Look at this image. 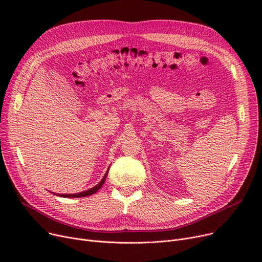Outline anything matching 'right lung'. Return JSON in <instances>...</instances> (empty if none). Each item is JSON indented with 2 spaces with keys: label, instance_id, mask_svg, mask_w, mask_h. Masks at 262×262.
Returning <instances> with one entry per match:
<instances>
[{
  "label": "right lung",
  "instance_id": "add662e5",
  "mask_svg": "<svg viewBox=\"0 0 262 262\" xmlns=\"http://www.w3.org/2000/svg\"><path fill=\"white\" fill-rule=\"evenodd\" d=\"M107 174H108V170H107V172L105 173L104 177L102 178V181H101L98 185L94 186L93 188H91V189H89V190L82 191V192H79V193H74V194H57V193H56V195H57V196H61V198H84V196H88V195L94 194L95 192L98 191L99 189H101V188H102V186L104 185Z\"/></svg>",
  "mask_w": 262,
  "mask_h": 262
}]
</instances>
